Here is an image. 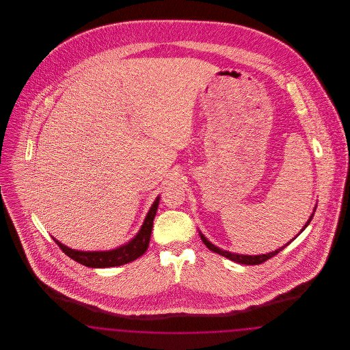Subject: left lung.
<instances>
[{
  "mask_svg": "<svg viewBox=\"0 0 350 350\" xmlns=\"http://www.w3.org/2000/svg\"><path fill=\"white\" fill-rule=\"evenodd\" d=\"M315 211V210H314ZM312 217H314V214L310 217V219H308V221L304 224V227H303V230L310 224V221H311V219H312ZM301 230V231H303ZM300 231V232H301ZM299 232V233H300ZM298 233V234H299ZM200 239H202V241L204 243V245L208 248L210 250H213V252H215V253H217V254H220V256H224V257H227V258H230V260H232V261H234V262H239V264H244V265H258V264H262V262H265L267 260H269V258H271V257H274L275 254H278L281 250H283V248H286V245H288L290 243H287L286 245H283V247H281L280 250H274V252H270V253H267V254H258V256H247V254H236V253H231V252H227V250H220V248H217V247H215L214 244H211L204 236H203V233H200Z\"/></svg>",
  "mask_w": 350,
  "mask_h": 350,
  "instance_id": "8db88e82",
  "label": "left lung"
}]
</instances>
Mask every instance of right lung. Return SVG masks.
Here are the masks:
<instances>
[{
  "label": "right lung",
  "instance_id": "obj_1",
  "mask_svg": "<svg viewBox=\"0 0 350 350\" xmlns=\"http://www.w3.org/2000/svg\"><path fill=\"white\" fill-rule=\"evenodd\" d=\"M159 202H160V197H157L153 202L140 231L136 233L133 240L117 250H106V252H83V250H70L60 241H57L56 239L53 240L68 257H70L79 264H83L85 267H113L129 264L133 260L139 258L140 256H143L148 248L152 227H153V219L159 207Z\"/></svg>",
  "mask_w": 350,
  "mask_h": 350
}]
</instances>
